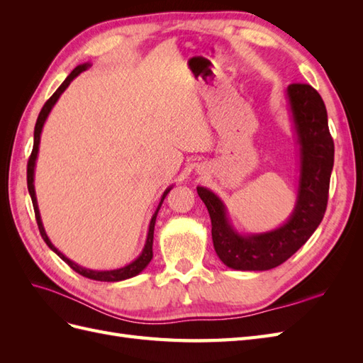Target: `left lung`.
<instances>
[{
	"mask_svg": "<svg viewBox=\"0 0 363 363\" xmlns=\"http://www.w3.org/2000/svg\"><path fill=\"white\" fill-rule=\"evenodd\" d=\"M288 112L298 145V186L289 218L262 233H240L232 224L224 201L204 186H196L212 219L218 257L238 271H267L286 262L321 224L327 207L335 145L328 131L321 95L309 84H289Z\"/></svg>",
	"mask_w": 363,
	"mask_h": 363,
	"instance_id": "8db88e82",
	"label": "left lung"
}]
</instances>
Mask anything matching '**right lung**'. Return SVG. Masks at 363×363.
<instances>
[{
	"instance_id": "1",
	"label": "right lung",
	"mask_w": 363,
	"mask_h": 363,
	"mask_svg": "<svg viewBox=\"0 0 363 363\" xmlns=\"http://www.w3.org/2000/svg\"><path fill=\"white\" fill-rule=\"evenodd\" d=\"M92 67L91 62H86V63H82L79 65V67H75L74 71L65 79V82L59 86V89L52 94V96L50 98V100L43 104L42 111L38 116V121H36V125H35V144H33V151H31V156H30V160H28V164H27V186H28V192H30V196H31V201H33V207H35V215H36V221H38V227H39V232H40V236L43 238V240H45V244L56 252V255L65 262L68 263V265L75 271L79 272L80 276L83 277H87V279H92V280H98V281H123V280H127V279H131L138 276V274H140L142 271H144L148 263L151 262L152 259V238H155V224H156V218H157V213L160 211L162 207V203L164 200V196L168 195V192L174 188V186H169V188L164 189V192L160 196V201L157 204V208L155 211V213H152L151 219H150V225H148V233H147V240H145V245L144 248H142L140 255L135 259L131 260L130 263H127L125 267H121V268H116V269H104V271H100V269H89V268H84L82 265H79V263L72 262L71 259H68L67 256L63 255V252H60L56 247L52 245V242L50 240L45 228H43V223H42V218H40V212H39V206H38V199H36V191H35V169H36V160H38V155H39V145H40V135H42V128L43 125H45V121L48 118V115L51 113L52 107L56 106V103L59 101L60 95L67 91V87L71 84V82L75 79L77 75H80L82 72H84L86 69H89Z\"/></svg>"
}]
</instances>
